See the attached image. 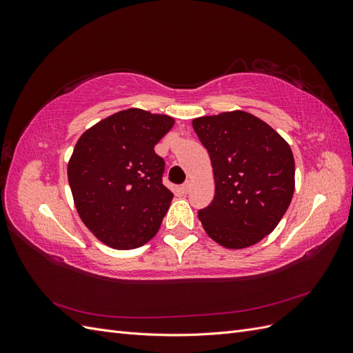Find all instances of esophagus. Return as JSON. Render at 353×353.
<instances>
[{
    "instance_id": "obj_1",
    "label": "esophagus",
    "mask_w": 353,
    "mask_h": 353,
    "mask_svg": "<svg viewBox=\"0 0 353 353\" xmlns=\"http://www.w3.org/2000/svg\"><path fill=\"white\" fill-rule=\"evenodd\" d=\"M190 188H191V183H190V181H187V183H184L183 187H181V190H183V193H185V194L188 193Z\"/></svg>"
}]
</instances>
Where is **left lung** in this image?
<instances>
[{
  "label": "left lung",
  "mask_w": 353,
  "mask_h": 353,
  "mask_svg": "<svg viewBox=\"0 0 353 353\" xmlns=\"http://www.w3.org/2000/svg\"><path fill=\"white\" fill-rule=\"evenodd\" d=\"M209 153L215 196L199 210L208 236L227 249H244L271 234L294 193V157L275 130L248 112L193 119Z\"/></svg>",
  "instance_id": "left-lung-1"
}]
</instances>
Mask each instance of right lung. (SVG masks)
Masks as SVG:
<instances>
[{
  "mask_svg": "<svg viewBox=\"0 0 353 353\" xmlns=\"http://www.w3.org/2000/svg\"><path fill=\"white\" fill-rule=\"evenodd\" d=\"M175 119L143 109L110 114L85 131L68 163L74 208L101 243L131 250L150 241L174 194L154 145Z\"/></svg>",
  "mask_w": 353,
  "mask_h": 353,
  "instance_id": "right-lung-1",
  "label": "right lung"
}]
</instances>
